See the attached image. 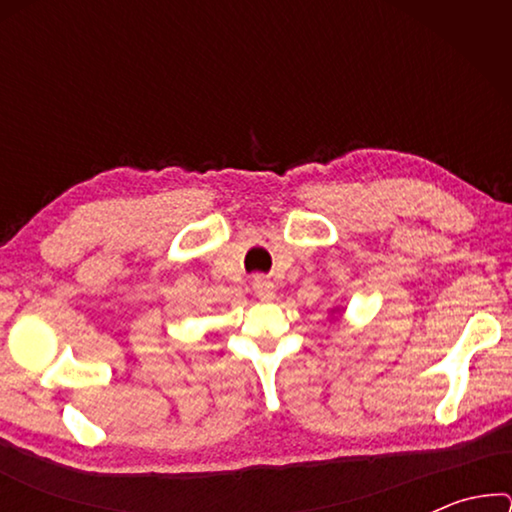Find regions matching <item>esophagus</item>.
Masks as SVG:
<instances>
[{"label": "esophagus", "instance_id": "obj_1", "mask_svg": "<svg viewBox=\"0 0 512 512\" xmlns=\"http://www.w3.org/2000/svg\"><path fill=\"white\" fill-rule=\"evenodd\" d=\"M253 291L259 300H273L275 298V284L268 277L257 275L253 280Z\"/></svg>", "mask_w": 512, "mask_h": 512}]
</instances>
